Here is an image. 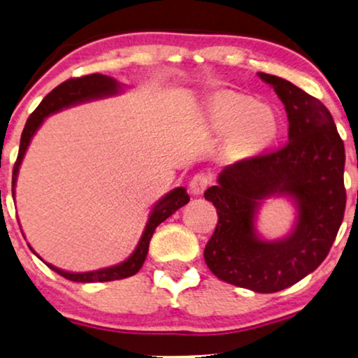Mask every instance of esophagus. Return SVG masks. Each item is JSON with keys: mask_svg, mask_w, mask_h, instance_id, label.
Returning a JSON list of instances; mask_svg holds the SVG:
<instances>
[{"mask_svg": "<svg viewBox=\"0 0 358 358\" xmlns=\"http://www.w3.org/2000/svg\"><path fill=\"white\" fill-rule=\"evenodd\" d=\"M210 182H212V178H210L207 173H197L192 179H190L189 189L194 195H200L203 194V190L208 187Z\"/></svg>", "mask_w": 358, "mask_h": 358, "instance_id": "obj_1", "label": "esophagus"}]
</instances>
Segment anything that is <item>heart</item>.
I'll list each match as a JSON object with an SVG mask.
<instances>
[{
  "label": "heart",
  "mask_w": 358,
  "mask_h": 358,
  "mask_svg": "<svg viewBox=\"0 0 358 358\" xmlns=\"http://www.w3.org/2000/svg\"><path fill=\"white\" fill-rule=\"evenodd\" d=\"M252 102L249 99H243V97H238V99L231 101H222L217 102L213 107V115L215 120L218 122L220 125H229L233 122H236L239 117H243L246 112L252 109ZM273 127L272 117L267 114L266 110H257L251 115V119L248 120L246 125V135L249 138L261 140L264 136L271 134Z\"/></svg>",
  "instance_id": "heart-1"
}]
</instances>
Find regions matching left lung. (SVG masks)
Here are the masks:
<instances>
[{
  "instance_id": "left-lung-1",
  "label": "left lung",
  "mask_w": 358,
  "mask_h": 358,
  "mask_svg": "<svg viewBox=\"0 0 358 358\" xmlns=\"http://www.w3.org/2000/svg\"><path fill=\"white\" fill-rule=\"evenodd\" d=\"M280 97L288 117V143L239 159L205 190L218 213L203 257L213 275L259 293L280 292L316 271L339 231L345 212L344 141L326 106L283 78L259 73ZM296 199L297 227L280 242L253 231L264 198Z\"/></svg>"
}]
</instances>
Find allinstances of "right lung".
<instances>
[{"mask_svg":"<svg viewBox=\"0 0 358 358\" xmlns=\"http://www.w3.org/2000/svg\"><path fill=\"white\" fill-rule=\"evenodd\" d=\"M119 90H120V85L114 80V78L99 75V73H92V75H86L80 78H70V80H66L65 83H62V85H58L52 92H48V94L43 97L41 104H38L37 109L32 112L31 117H29L26 122V127H24L22 130L21 146H19V155L13 169V192H14V185H16L19 166L22 163V158L24 155H26L27 146L31 143V138L34 136V134H36L37 129L41 127V124L47 115L63 109V107L78 104V102H85L91 99H97V97L115 94V92H119ZM189 199L190 197L187 195V192H185L184 187H178L171 190L168 195H164V197L155 205V208L151 210L148 223H146L145 231L141 234L138 246L135 248V251L131 252V256L122 264H117V266L106 267V268H99V271L83 272V273L65 272L62 271V268L53 267L52 264H47V266L50 267L52 271H55L58 275L65 277L71 282H81V283L110 282V280H120V278L135 275V273L141 268V266H143L146 254H148L150 239L153 236L156 227H158L159 223H163L166 218H169L176 210L184 207V205L189 202Z\"/></svg>","mask_w":358,"mask_h":358,"instance_id":"obj_1","label":"right lung"}]
</instances>
